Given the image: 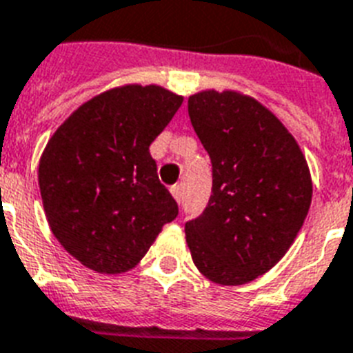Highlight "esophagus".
Segmentation results:
<instances>
[{"instance_id":"esophagus-1","label":"esophagus","mask_w":353,"mask_h":353,"mask_svg":"<svg viewBox=\"0 0 353 353\" xmlns=\"http://www.w3.org/2000/svg\"><path fill=\"white\" fill-rule=\"evenodd\" d=\"M170 192H172V196H174V199H176L177 203H179V201H181V196H183L181 187H179V185H174V187L170 188Z\"/></svg>"}]
</instances>
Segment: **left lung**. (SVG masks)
Returning <instances> with one entry per match:
<instances>
[{"label":"left lung","mask_w":353,"mask_h":353,"mask_svg":"<svg viewBox=\"0 0 353 353\" xmlns=\"http://www.w3.org/2000/svg\"><path fill=\"white\" fill-rule=\"evenodd\" d=\"M212 163V194L185 223L199 273L241 285L268 273L295 241L312 205V176L295 137L268 108L236 91L188 99Z\"/></svg>","instance_id":"8db88e82"}]
</instances>
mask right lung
<instances>
[{
	"label": "right lung",
	"mask_w": 353,
	"mask_h": 353,
	"mask_svg": "<svg viewBox=\"0 0 353 353\" xmlns=\"http://www.w3.org/2000/svg\"><path fill=\"white\" fill-rule=\"evenodd\" d=\"M181 102L161 85H122L82 104L49 139L38 168L47 221L85 268L130 271L176 220L150 144Z\"/></svg>",
	"instance_id": "1"
}]
</instances>
